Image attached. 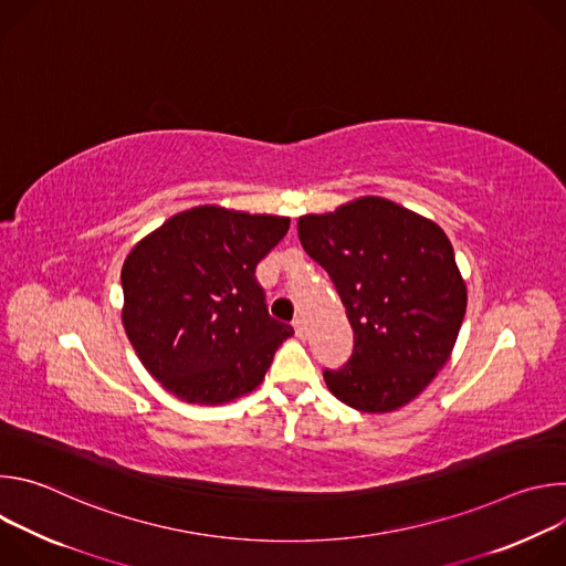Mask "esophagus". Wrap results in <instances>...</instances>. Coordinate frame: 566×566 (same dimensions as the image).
Returning <instances> with one entry per match:
<instances>
[{
    "mask_svg": "<svg viewBox=\"0 0 566 566\" xmlns=\"http://www.w3.org/2000/svg\"><path fill=\"white\" fill-rule=\"evenodd\" d=\"M293 329H295V336L302 340L306 336V322L302 317H295L293 319Z\"/></svg>",
    "mask_w": 566,
    "mask_h": 566,
    "instance_id": "esophagus-1",
    "label": "esophagus"
}]
</instances>
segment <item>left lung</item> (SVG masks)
Returning <instances> with one entry per match:
<instances>
[{
	"label": "left lung",
	"mask_w": 566,
	"mask_h": 566,
	"mask_svg": "<svg viewBox=\"0 0 566 566\" xmlns=\"http://www.w3.org/2000/svg\"><path fill=\"white\" fill-rule=\"evenodd\" d=\"M302 249L325 269L354 329L352 358L325 369L358 412H394L448 363L465 315V282L448 234L382 197L297 219Z\"/></svg>",
	"instance_id": "obj_1"
}]
</instances>
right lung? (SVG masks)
Returning a JSON list of instances; mask_svg holds the SVG:
<instances>
[{
    "label": "right lung",
    "instance_id": "add662e5",
    "mask_svg": "<svg viewBox=\"0 0 566 566\" xmlns=\"http://www.w3.org/2000/svg\"><path fill=\"white\" fill-rule=\"evenodd\" d=\"M289 217L197 206L170 217L129 251L123 327L143 367L195 406L253 391L293 327L269 315L258 264Z\"/></svg>",
    "mask_w": 566,
    "mask_h": 566
}]
</instances>
